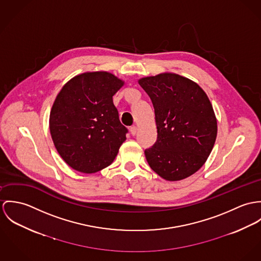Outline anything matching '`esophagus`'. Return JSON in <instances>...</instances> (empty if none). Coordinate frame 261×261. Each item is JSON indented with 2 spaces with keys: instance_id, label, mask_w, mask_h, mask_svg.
Listing matches in <instances>:
<instances>
[{
  "instance_id": "obj_1",
  "label": "esophagus",
  "mask_w": 261,
  "mask_h": 261,
  "mask_svg": "<svg viewBox=\"0 0 261 261\" xmlns=\"http://www.w3.org/2000/svg\"><path fill=\"white\" fill-rule=\"evenodd\" d=\"M137 127L136 126H132V127H130V133H131V135L132 136H134V135H136V133H137Z\"/></svg>"
}]
</instances>
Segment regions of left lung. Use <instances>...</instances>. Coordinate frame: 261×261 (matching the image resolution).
<instances>
[{
  "label": "left lung",
  "instance_id": "1",
  "mask_svg": "<svg viewBox=\"0 0 261 261\" xmlns=\"http://www.w3.org/2000/svg\"><path fill=\"white\" fill-rule=\"evenodd\" d=\"M138 83L152 101L157 127L155 144L145 150L149 166L167 181L197 172L217 136L208 96L194 81L170 72L140 78Z\"/></svg>",
  "mask_w": 261,
  "mask_h": 261
}]
</instances>
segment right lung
Masks as SVG:
<instances>
[{"instance_id":"obj_1","label":"right lung","mask_w":261,"mask_h":261,"mask_svg":"<svg viewBox=\"0 0 261 261\" xmlns=\"http://www.w3.org/2000/svg\"><path fill=\"white\" fill-rule=\"evenodd\" d=\"M125 82L107 71L84 72L70 79L53 103L49 127L62 159L81 173L108 167L126 140L113 96Z\"/></svg>"}]
</instances>
